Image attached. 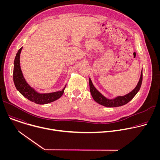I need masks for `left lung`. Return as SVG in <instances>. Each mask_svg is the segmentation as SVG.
Segmentation results:
<instances>
[{
    "mask_svg": "<svg viewBox=\"0 0 160 160\" xmlns=\"http://www.w3.org/2000/svg\"><path fill=\"white\" fill-rule=\"evenodd\" d=\"M142 70L141 72V77L138 85H137L135 88L132 91V92H130L128 94L123 96H118L113 99H109L105 98L104 96H102L95 88L92 81H91L90 78H89L90 91L93 99L98 103L104 106L109 107V108L118 107V106H121L126 104L133 98V97L137 94V93H138L139 92V90H140V88L142 85Z\"/></svg>",
    "mask_w": 160,
    "mask_h": 160,
    "instance_id": "8db88e82",
    "label": "left lung"
}]
</instances>
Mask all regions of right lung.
Returning a JSON list of instances; mask_svg holds the SVG:
<instances>
[{
  "instance_id": "right-lung-1",
  "label": "right lung",
  "mask_w": 160,
  "mask_h": 160,
  "mask_svg": "<svg viewBox=\"0 0 160 160\" xmlns=\"http://www.w3.org/2000/svg\"><path fill=\"white\" fill-rule=\"evenodd\" d=\"M22 48H21L18 51L14 62L13 80L16 89L25 98L38 104L50 103L60 98L64 93L66 85L61 91L48 94H40L28 84L22 75L20 68L19 58Z\"/></svg>"
}]
</instances>
